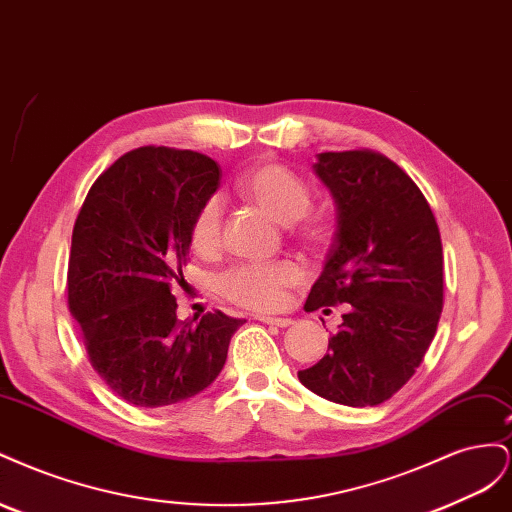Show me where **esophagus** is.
<instances>
[{
    "instance_id": "obj_1",
    "label": "esophagus",
    "mask_w": 512,
    "mask_h": 512,
    "mask_svg": "<svg viewBox=\"0 0 512 512\" xmlns=\"http://www.w3.org/2000/svg\"><path fill=\"white\" fill-rule=\"evenodd\" d=\"M258 320H260V322H265V324H271V327H277V329H286V327H290V324H292V320H290V318H271V316H260Z\"/></svg>"
}]
</instances>
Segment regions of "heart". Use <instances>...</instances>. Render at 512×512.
<instances>
[{"label":"heart","mask_w":512,"mask_h":512,"mask_svg":"<svg viewBox=\"0 0 512 512\" xmlns=\"http://www.w3.org/2000/svg\"><path fill=\"white\" fill-rule=\"evenodd\" d=\"M239 192L252 203L265 209L275 222H299L312 205L307 185L282 164H258L239 179ZM222 203L218 196L207 198L194 215L190 226V241L198 252H211L220 241ZM307 235L322 239L324 226L312 222ZM299 282V269L292 262H245L228 269L220 277L224 297L250 309H277L284 303L288 286Z\"/></svg>","instance_id":"heart-1"}]
</instances>
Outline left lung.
<instances>
[{
  "mask_svg": "<svg viewBox=\"0 0 512 512\" xmlns=\"http://www.w3.org/2000/svg\"><path fill=\"white\" fill-rule=\"evenodd\" d=\"M337 228L307 312L348 303L329 350L299 380L333 404L393 397L421 365L442 314V241L416 183L376 151H327L314 164Z\"/></svg>",
  "mask_w": 512,
  "mask_h": 512,
  "instance_id": "obj_1",
  "label": "left lung"
}]
</instances>
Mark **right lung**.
<instances>
[{
	"label": "right lung",
	"instance_id": "add662e5",
	"mask_svg": "<svg viewBox=\"0 0 512 512\" xmlns=\"http://www.w3.org/2000/svg\"><path fill=\"white\" fill-rule=\"evenodd\" d=\"M220 188L203 153L138 147L91 185L72 230L68 305L98 376L138 408L179 404L220 376L243 320H177L190 226Z\"/></svg>",
	"mask_w": 512,
	"mask_h": 512
}]
</instances>
